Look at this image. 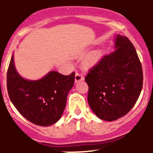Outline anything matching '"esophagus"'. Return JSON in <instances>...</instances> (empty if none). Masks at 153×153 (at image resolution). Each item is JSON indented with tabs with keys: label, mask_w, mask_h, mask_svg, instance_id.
I'll list each match as a JSON object with an SVG mask.
<instances>
[{
	"label": "esophagus",
	"mask_w": 153,
	"mask_h": 153,
	"mask_svg": "<svg viewBox=\"0 0 153 153\" xmlns=\"http://www.w3.org/2000/svg\"><path fill=\"white\" fill-rule=\"evenodd\" d=\"M84 80V77L82 73H79V72H76V73H75V82L81 81V80Z\"/></svg>",
	"instance_id": "obj_1"
}]
</instances>
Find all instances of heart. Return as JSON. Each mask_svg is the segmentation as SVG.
Here are the masks:
<instances>
[{
  "mask_svg": "<svg viewBox=\"0 0 153 153\" xmlns=\"http://www.w3.org/2000/svg\"><path fill=\"white\" fill-rule=\"evenodd\" d=\"M101 52L100 51H94L91 52L88 55L85 57L84 60V65L87 68L94 66L95 64H96L101 58Z\"/></svg>",
  "mask_w": 153,
  "mask_h": 153,
  "instance_id": "heart-1",
  "label": "heart"
}]
</instances>
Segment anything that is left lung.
<instances>
[{"instance_id": "1", "label": "left lung", "mask_w": 153, "mask_h": 153, "mask_svg": "<svg viewBox=\"0 0 153 153\" xmlns=\"http://www.w3.org/2000/svg\"><path fill=\"white\" fill-rule=\"evenodd\" d=\"M115 48L103 55L85 77L89 106L99 118L108 122L132 108L143 84L141 62L130 40L117 35Z\"/></svg>"}]
</instances>
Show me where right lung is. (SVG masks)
<instances>
[{
	"mask_svg": "<svg viewBox=\"0 0 153 153\" xmlns=\"http://www.w3.org/2000/svg\"><path fill=\"white\" fill-rule=\"evenodd\" d=\"M74 82V72L63 75L52 71L40 80H25L16 71L13 56L7 71V90L13 106L28 121L42 127L60 119Z\"/></svg>",
	"mask_w": 153,
	"mask_h": 153,
	"instance_id": "obj_1",
	"label": "right lung"
}]
</instances>
